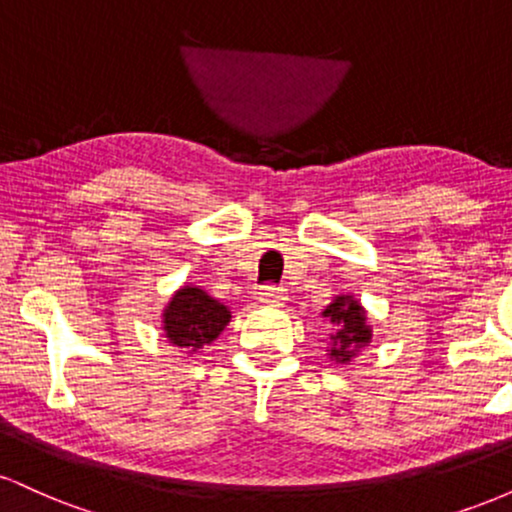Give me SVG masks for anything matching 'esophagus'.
<instances>
[{
	"mask_svg": "<svg viewBox=\"0 0 512 512\" xmlns=\"http://www.w3.org/2000/svg\"><path fill=\"white\" fill-rule=\"evenodd\" d=\"M257 301L260 303H267V305H284L286 301V291L281 289V286H262L260 293H257Z\"/></svg>",
	"mask_w": 512,
	"mask_h": 512,
	"instance_id": "esophagus-1",
	"label": "esophagus"
}]
</instances>
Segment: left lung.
I'll use <instances>...</instances> for the list:
<instances>
[{"mask_svg": "<svg viewBox=\"0 0 512 512\" xmlns=\"http://www.w3.org/2000/svg\"><path fill=\"white\" fill-rule=\"evenodd\" d=\"M322 317H327L334 325V332L330 334V349H327L332 361L349 363L373 339L366 310L354 296H337L322 310Z\"/></svg>", "mask_w": 512, "mask_h": 512, "instance_id": "obj_1", "label": "left lung"}]
</instances>
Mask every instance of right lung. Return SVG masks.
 I'll list each match as a JSON object with an SVG mask.
<instances>
[{"instance_id": "add662e5", "label": "right lung", "mask_w": 512, "mask_h": 512, "mask_svg": "<svg viewBox=\"0 0 512 512\" xmlns=\"http://www.w3.org/2000/svg\"><path fill=\"white\" fill-rule=\"evenodd\" d=\"M231 322V310L199 286H182L163 310V332L168 342L190 354L204 349Z\"/></svg>"}]
</instances>
